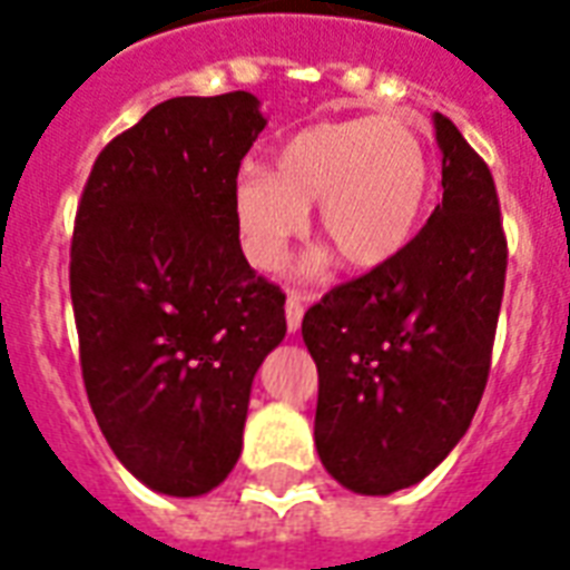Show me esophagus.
Listing matches in <instances>:
<instances>
[{"mask_svg":"<svg viewBox=\"0 0 570 570\" xmlns=\"http://www.w3.org/2000/svg\"><path fill=\"white\" fill-rule=\"evenodd\" d=\"M302 320H304L302 293H289V298H286V328L298 331L302 328Z\"/></svg>","mask_w":570,"mask_h":570,"instance_id":"1","label":"esophagus"}]
</instances>
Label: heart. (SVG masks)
Instances as JSON below:
<instances>
[{"label": "heart", "mask_w": 570, "mask_h": 570, "mask_svg": "<svg viewBox=\"0 0 570 570\" xmlns=\"http://www.w3.org/2000/svg\"><path fill=\"white\" fill-rule=\"evenodd\" d=\"M432 159L399 118L316 124L275 150L272 171L248 168L233 186V218L259 272L286 263L320 200V233L352 268H379L411 245L432 200Z\"/></svg>", "instance_id": "obj_1"}]
</instances>
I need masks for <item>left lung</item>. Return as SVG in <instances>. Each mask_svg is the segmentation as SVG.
Segmentation results:
<instances>
[{
	"mask_svg": "<svg viewBox=\"0 0 570 570\" xmlns=\"http://www.w3.org/2000/svg\"><path fill=\"white\" fill-rule=\"evenodd\" d=\"M443 200L396 259L334 286L304 313L320 373L316 450L357 494L425 479L464 438L491 373L505 248L494 177L434 115Z\"/></svg>",
	"mask_w": 570,
	"mask_h": 570,
	"instance_id": "left-lung-1",
	"label": "left lung"
}]
</instances>
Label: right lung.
<instances>
[{
	"label": "right lung",
	"instance_id": "add662e5",
	"mask_svg": "<svg viewBox=\"0 0 570 570\" xmlns=\"http://www.w3.org/2000/svg\"><path fill=\"white\" fill-rule=\"evenodd\" d=\"M263 127L248 91L159 102L102 147L76 209L85 393L120 464L159 494L227 479L250 381L286 334V295L248 266L233 218Z\"/></svg>",
	"mask_w": 570,
	"mask_h": 570
}]
</instances>
